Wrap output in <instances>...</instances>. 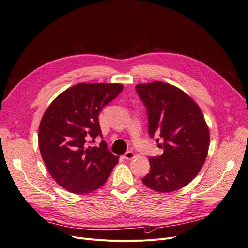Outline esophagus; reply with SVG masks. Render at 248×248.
Wrapping results in <instances>:
<instances>
[{
	"mask_svg": "<svg viewBox=\"0 0 248 248\" xmlns=\"http://www.w3.org/2000/svg\"><path fill=\"white\" fill-rule=\"evenodd\" d=\"M124 159H126V160H133L135 157H136V155H135V153L134 152H132V151H127L125 154H124Z\"/></svg>",
	"mask_w": 248,
	"mask_h": 248,
	"instance_id": "esophagus-1",
	"label": "esophagus"
}]
</instances>
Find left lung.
<instances>
[{
  "mask_svg": "<svg viewBox=\"0 0 248 248\" xmlns=\"http://www.w3.org/2000/svg\"><path fill=\"white\" fill-rule=\"evenodd\" d=\"M147 108L149 135H159L164 149L149 159L151 170L141 179L152 190L169 193L187 186L206 160L210 134L203 113L187 93L161 81L136 85ZM157 142L160 140L157 139Z\"/></svg>",
  "mask_w": 248,
  "mask_h": 248,
  "instance_id": "left-lung-1",
  "label": "left lung"
}]
</instances>
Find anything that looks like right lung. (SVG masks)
<instances>
[{
	"instance_id": "1",
	"label": "right lung",
	"mask_w": 248,
	"mask_h": 248,
	"mask_svg": "<svg viewBox=\"0 0 248 248\" xmlns=\"http://www.w3.org/2000/svg\"><path fill=\"white\" fill-rule=\"evenodd\" d=\"M120 83H78L51 102L39 125L38 144L48 172L56 183L74 194H86L108 179L119 157L108 150L87 146L101 135V108L121 93ZM90 142V141H89Z\"/></svg>"
}]
</instances>
